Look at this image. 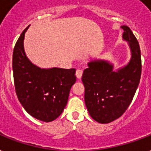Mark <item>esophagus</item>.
Instances as JSON below:
<instances>
[{
  "label": "esophagus",
  "mask_w": 151,
  "mask_h": 151,
  "mask_svg": "<svg viewBox=\"0 0 151 151\" xmlns=\"http://www.w3.org/2000/svg\"><path fill=\"white\" fill-rule=\"evenodd\" d=\"M76 75V77L78 78V79H81L82 75H83V70H82V69H77Z\"/></svg>",
  "instance_id": "esophagus-1"
}]
</instances>
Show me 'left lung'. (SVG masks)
<instances>
[{
    "instance_id": "8db88e82",
    "label": "left lung",
    "mask_w": 151,
    "mask_h": 151,
    "mask_svg": "<svg viewBox=\"0 0 151 151\" xmlns=\"http://www.w3.org/2000/svg\"><path fill=\"white\" fill-rule=\"evenodd\" d=\"M123 38L129 42L132 58L116 72L105 60H94L84 70L85 104L90 116L101 124L110 123L123 115L132 101L141 77L140 47L128 26H122Z\"/></svg>"
}]
</instances>
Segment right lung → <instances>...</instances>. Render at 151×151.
<instances>
[{"mask_svg": "<svg viewBox=\"0 0 151 151\" xmlns=\"http://www.w3.org/2000/svg\"><path fill=\"white\" fill-rule=\"evenodd\" d=\"M28 27L22 32L13 50L12 70L16 93L30 115L44 122H50L62 113L67 105L70 89L76 81V69H42L34 65L23 49V39Z\"/></svg>", "mask_w": 151, "mask_h": 151, "instance_id": "right-lung-1", "label": "right lung"}]
</instances>
